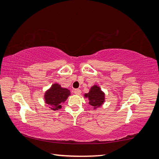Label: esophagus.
Here are the masks:
<instances>
[{
  "mask_svg": "<svg viewBox=\"0 0 159 159\" xmlns=\"http://www.w3.org/2000/svg\"><path fill=\"white\" fill-rule=\"evenodd\" d=\"M74 93L76 94V95H80V94L81 93V90H80V89H75Z\"/></svg>",
  "mask_w": 159,
  "mask_h": 159,
  "instance_id": "esophagus-1",
  "label": "esophagus"
}]
</instances>
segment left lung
<instances>
[{"mask_svg": "<svg viewBox=\"0 0 159 159\" xmlns=\"http://www.w3.org/2000/svg\"><path fill=\"white\" fill-rule=\"evenodd\" d=\"M85 97L89 99V104L92 106L94 109L99 107L104 102V94L102 92L98 85H94L91 88L90 92L85 94Z\"/></svg>", "mask_w": 159, "mask_h": 159, "instance_id": "left-lung-1", "label": "left lung"}]
</instances>
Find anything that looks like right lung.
<instances>
[{
  "label": "right lung",
  "instance_id": "add662e5",
  "mask_svg": "<svg viewBox=\"0 0 159 159\" xmlns=\"http://www.w3.org/2000/svg\"><path fill=\"white\" fill-rule=\"evenodd\" d=\"M70 95V91L66 88H61L59 84H54L52 88L48 90L45 95V99L46 104L52 107L53 110L60 109L61 104L65 102Z\"/></svg>",
  "mask_w": 159,
  "mask_h": 159
}]
</instances>
